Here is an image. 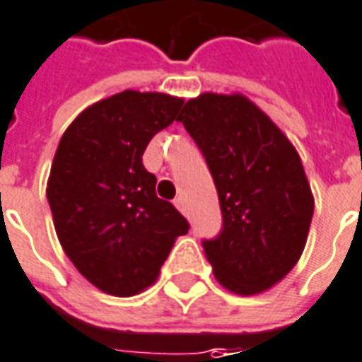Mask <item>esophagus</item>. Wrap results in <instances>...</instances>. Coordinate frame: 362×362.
I'll list each match as a JSON object with an SVG mask.
<instances>
[{"label": "esophagus", "instance_id": "34e87169", "mask_svg": "<svg viewBox=\"0 0 362 362\" xmlns=\"http://www.w3.org/2000/svg\"><path fill=\"white\" fill-rule=\"evenodd\" d=\"M173 204L177 206L179 210L185 211V198H183V197H177V198H175V200H173Z\"/></svg>", "mask_w": 362, "mask_h": 362}]
</instances>
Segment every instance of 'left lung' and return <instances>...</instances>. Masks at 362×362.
Segmentation results:
<instances>
[{
    "mask_svg": "<svg viewBox=\"0 0 362 362\" xmlns=\"http://www.w3.org/2000/svg\"><path fill=\"white\" fill-rule=\"evenodd\" d=\"M177 119L216 183L221 230L202 246L216 279L240 296L286 276L305 248L313 194L284 133L243 95L204 93Z\"/></svg>",
    "mask_w": 362,
    "mask_h": 362,
    "instance_id": "1",
    "label": "left lung"
}]
</instances>
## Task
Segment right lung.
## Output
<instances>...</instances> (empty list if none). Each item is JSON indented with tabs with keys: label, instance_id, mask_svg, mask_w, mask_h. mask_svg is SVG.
I'll list each match as a JSON object with an SVG mask.
<instances>
[{
	"label": "right lung",
	"instance_id": "obj_1",
	"mask_svg": "<svg viewBox=\"0 0 362 362\" xmlns=\"http://www.w3.org/2000/svg\"><path fill=\"white\" fill-rule=\"evenodd\" d=\"M183 99L122 91L68 126L51 165L47 202L62 250L107 294H139L158 279L189 221L156 197L143 154L177 118Z\"/></svg>",
	"mask_w": 362,
	"mask_h": 362
}]
</instances>
